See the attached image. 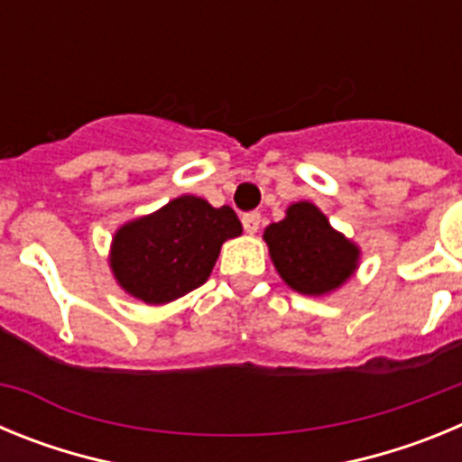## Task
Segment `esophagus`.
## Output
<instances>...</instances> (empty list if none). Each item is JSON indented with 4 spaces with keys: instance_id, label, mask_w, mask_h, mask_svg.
I'll return each mask as SVG.
<instances>
[{
    "instance_id": "obj_1",
    "label": "esophagus",
    "mask_w": 462,
    "mask_h": 462,
    "mask_svg": "<svg viewBox=\"0 0 462 462\" xmlns=\"http://www.w3.org/2000/svg\"><path fill=\"white\" fill-rule=\"evenodd\" d=\"M259 226H261L259 212H247V215H243V228L247 231V234L254 236L256 231H259Z\"/></svg>"
}]
</instances>
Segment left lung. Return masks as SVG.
<instances>
[{"label":"left lung","instance_id":"obj_1","mask_svg":"<svg viewBox=\"0 0 462 462\" xmlns=\"http://www.w3.org/2000/svg\"><path fill=\"white\" fill-rule=\"evenodd\" d=\"M273 266L289 289L303 296H328L358 271L361 247L330 226L310 201H296L280 222L263 231Z\"/></svg>","mask_w":462,"mask_h":462}]
</instances>
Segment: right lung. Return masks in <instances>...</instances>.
I'll use <instances>...</instances> for the list:
<instances>
[{
	"label": "right lung",
	"instance_id": "1",
	"mask_svg": "<svg viewBox=\"0 0 462 462\" xmlns=\"http://www.w3.org/2000/svg\"><path fill=\"white\" fill-rule=\"evenodd\" d=\"M240 234L231 208L182 194L122 224L110 243L108 266L122 291L148 305H166L201 287L222 245Z\"/></svg>",
	"mask_w": 462,
	"mask_h": 462
}]
</instances>
